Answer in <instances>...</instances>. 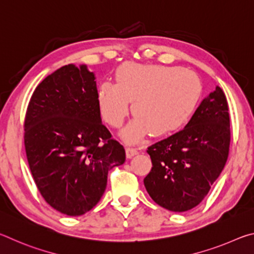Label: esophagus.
<instances>
[{
	"mask_svg": "<svg viewBox=\"0 0 254 254\" xmlns=\"http://www.w3.org/2000/svg\"><path fill=\"white\" fill-rule=\"evenodd\" d=\"M126 153H127V158H132V157L136 156L137 150L135 148H130V147H128V148L126 149Z\"/></svg>",
	"mask_w": 254,
	"mask_h": 254,
	"instance_id": "34e87169",
	"label": "esophagus"
}]
</instances>
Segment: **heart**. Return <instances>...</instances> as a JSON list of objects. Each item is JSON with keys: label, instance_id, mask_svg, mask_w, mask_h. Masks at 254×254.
<instances>
[{"label": "heart", "instance_id": "1", "mask_svg": "<svg viewBox=\"0 0 254 254\" xmlns=\"http://www.w3.org/2000/svg\"><path fill=\"white\" fill-rule=\"evenodd\" d=\"M201 95V84L194 72L179 67L122 66L117 72V84L103 83L97 93L100 113L113 127H121L132 112L133 121L121 136L135 143L152 132L163 136L179 130L196 110Z\"/></svg>", "mask_w": 254, "mask_h": 254}]
</instances>
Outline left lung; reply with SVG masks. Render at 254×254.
<instances>
[{"label": "left lung", "mask_w": 254, "mask_h": 254, "mask_svg": "<svg viewBox=\"0 0 254 254\" xmlns=\"http://www.w3.org/2000/svg\"><path fill=\"white\" fill-rule=\"evenodd\" d=\"M230 141L229 105L216 86L182 131L148 148L152 168L143 183L150 197L171 212L194 208L224 168Z\"/></svg>", "instance_id": "left-lung-1"}]
</instances>
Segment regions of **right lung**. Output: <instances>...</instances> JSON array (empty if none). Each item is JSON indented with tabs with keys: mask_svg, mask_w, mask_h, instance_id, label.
I'll return each instance as SVG.
<instances>
[{
	"mask_svg": "<svg viewBox=\"0 0 254 254\" xmlns=\"http://www.w3.org/2000/svg\"><path fill=\"white\" fill-rule=\"evenodd\" d=\"M24 147L40 194L68 216L91 210L126 150L102 123L94 72L59 68L37 86L24 119Z\"/></svg>",
	"mask_w": 254,
	"mask_h": 254,
	"instance_id": "right-lung-1",
	"label": "right lung"
}]
</instances>
